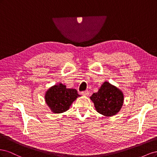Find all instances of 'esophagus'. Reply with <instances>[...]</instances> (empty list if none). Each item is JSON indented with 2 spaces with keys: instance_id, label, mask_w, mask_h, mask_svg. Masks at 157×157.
I'll return each instance as SVG.
<instances>
[{
  "instance_id": "34e87169",
  "label": "esophagus",
  "mask_w": 157,
  "mask_h": 157,
  "mask_svg": "<svg viewBox=\"0 0 157 157\" xmlns=\"http://www.w3.org/2000/svg\"><path fill=\"white\" fill-rule=\"evenodd\" d=\"M80 94L82 95V96H88L89 95V92L88 91V90H86V91H83V92H80Z\"/></svg>"
}]
</instances>
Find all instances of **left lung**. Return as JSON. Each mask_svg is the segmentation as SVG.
I'll return each instance as SVG.
<instances>
[{"mask_svg":"<svg viewBox=\"0 0 157 157\" xmlns=\"http://www.w3.org/2000/svg\"><path fill=\"white\" fill-rule=\"evenodd\" d=\"M90 99L98 113L105 117H112L120 111L124 96L122 90L108 81H105L98 92L92 94Z\"/></svg>","mask_w":157,"mask_h":157,"instance_id":"left-lung-1","label":"left lung"}]
</instances>
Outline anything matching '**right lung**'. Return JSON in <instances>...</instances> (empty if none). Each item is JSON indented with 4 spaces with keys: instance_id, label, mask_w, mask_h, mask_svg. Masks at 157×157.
Wrapping results in <instances>:
<instances>
[{
    "instance_id": "obj_1",
    "label": "right lung",
    "mask_w": 157,
    "mask_h": 157,
    "mask_svg": "<svg viewBox=\"0 0 157 157\" xmlns=\"http://www.w3.org/2000/svg\"><path fill=\"white\" fill-rule=\"evenodd\" d=\"M80 96L76 89L67 88L62 83H58L47 90L44 99L50 111L59 114L69 110L72 103Z\"/></svg>"
}]
</instances>
